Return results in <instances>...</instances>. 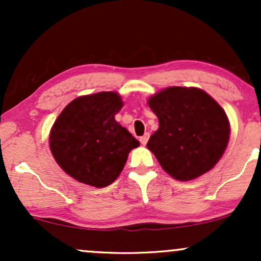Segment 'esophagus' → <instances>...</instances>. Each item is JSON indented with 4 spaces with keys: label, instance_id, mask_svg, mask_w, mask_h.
Listing matches in <instances>:
<instances>
[{
    "label": "esophagus",
    "instance_id": "obj_1",
    "mask_svg": "<svg viewBox=\"0 0 261 261\" xmlns=\"http://www.w3.org/2000/svg\"><path fill=\"white\" fill-rule=\"evenodd\" d=\"M148 139H149V134H145V135H143V136H142V137H141V139H140V142H141V143H142V145H143V146H145V145H146V143H147V141H148Z\"/></svg>",
    "mask_w": 261,
    "mask_h": 261
}]
</instances>
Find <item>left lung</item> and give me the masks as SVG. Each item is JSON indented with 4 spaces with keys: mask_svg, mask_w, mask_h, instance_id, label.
Listing matches in <instances>:
<instances>
[{
    "mask_svg": "<svg viewBox=\"0 0 261 261\" xmlns=\"http://www.w3.org/2000/svg\"><path fill=\"white\" fill-rule=\"evenodd\" d=\"M147 103L160 122L147 148L170 176L189 181L216 166L228 145L230 126L211 95L196 87H168Z\"/></svg>",
    "mask_w": 261,
    "mask_h": 261,
    "instance_id": "1",
    "label": "left lung"
}]
</instances>
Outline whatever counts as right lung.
Segmentation results:
<instances>
[{"label": "right lung", "mask_w": 261, "mask_h": 261, "mask_svg": "<svg viewBox=\"0 0 261 261\" xmlns=\"http://www.w3.org/2000/svg\"><path fill=\"white\" fill-rule=\"evenodd\" d=\"M122 99L118 92L81 95L65 107L50 130L56 163L77 181L95 188L120 175L131 149L140 142L115 120Z\"/></svg>", "instance_id": "1"}]
</instances>
